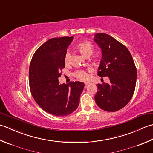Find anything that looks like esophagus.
<instances>
[{
	"label": "esophagus",
	"instance_id": "34e87169",
	"mask_svg": "<svg viewBox=\"0 0 153 153\" xmlns=\"http://www.w3.org/2000/svg\"><path fill=\"white\" fill-rule=\"evenodd\" d=\"M89 84H90V83H89V82H85V88H87V87H88Z\"/></svg>",
	"mask_w": 153,
	"mask_h": 153
}]
</instances>
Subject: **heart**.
<instances>
[{"mask_svg":"<svg viewBox=\"0 0 153 153\" xmlns=\"http://www.w3.org/2000/svg\"><path fill=\"white\" fill-rule=\"evenodd\" d=\"M77 49L79 51V52L84 57H89L94 51V47L93 45L89 42H82L77 45ZM70 60V54L69 52H67L65 55V62H69ZM75 76L77 77V78L82 80H85L88 79L89 74L85 72V71L78 70L75 72Z\"/></svg>","mask_w":153,"mask_h":153,"instance_id":"heart-1","label":"heart"}]
</instances>
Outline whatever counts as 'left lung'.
I'll list each match as a JSON object with an SVG mask.
<instances>
[{
    "instance_id": "1",
    "label": "left lung",
    "mask_w": 153,
    "mask_h": 153,
    "mask_svg": "<svg viewBox=\"0 0 153 153\" xmlns=\"http://www.w3.org/2000/svg\"><path fill=\"white\" fill-rule=\"evenodd\" d=\"M94 41L101 52L97 75L107 76L110 81L109 83L97 85L95 102L101 109L115 112L124 107L132 98L137 69L129 51L114 38L99 33L94 35Z\"/></svg>"
}]
</instances>
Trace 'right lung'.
Instances as JSON below:
<instances>
[{
	"instance_id": "right-lung-1",
	"label": "right lung",
	"mask_w": 153,
	"mask_h": 153,
	"mask_svg": "<svg viewBox=\"0 0 153 153\" xmlns=\"http://www.w3.org/2000/svg\"><path fill=\"white\" fill-rule=\"evenodd\" d=\"M74 37L51 38L39 47L29 68L32 97L45 111L55 116H66L76 110L85 84L71 82L60 84V70L65 68V55Z\"/></svg>"
}]
</instances>
